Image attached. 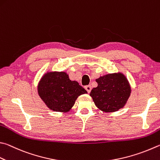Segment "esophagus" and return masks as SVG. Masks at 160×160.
Instances as JSON below:
<instances>
[{"mask_svg":"<svg viewBox=\"0 0 160 160\" xmlns=\"http://www.w3.org/2000/svg\"><path fill=\"white\" fill-rule=\"evenodd\" d=\"M85 89L87 90V92H88V93H89L90 92H91V90H92V86L91 85H87V86H85Z\"/></svg>","mask_w":160,"mask_h":160,"instance_id":"34e87169","label":"esophagus"}]
</instances>
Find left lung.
<instances>
[{"label": "left lung", "mask_w": 160, "mask_h": 160, "mask_svg": "<svg viewBox=\"0 0 160 160\" xmlns=\"http://www.w3.org/2000/svg\"><path fill=\"white\" fill-rule=\"evenodd\" d=\"M97 88L90 92L96 106L106 112L122 108L131 94V87L122 72L107 74L96 80Z\"/></svg>", "instance_id": "obj_1"}]
</instances>
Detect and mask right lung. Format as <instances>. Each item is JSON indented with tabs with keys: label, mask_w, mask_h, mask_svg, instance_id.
<instances>
[{
	"label": "right lung",
	"mask_w": 160,
	"mask_h": 160,
	"mask_svg": "<svg viewBox=\"0 0 160 160\" xmlns=\"http://www.w3.org/2000/svg\"><path fill=\"white\" fill-rule=\"evenodd\" d=\"M38 92L49 108L56 112H68L77 98L88 92L76 81H71L66 72H48L40 79Z\"/></svg>",
	"instance_id": "1"
}]
</instances>
